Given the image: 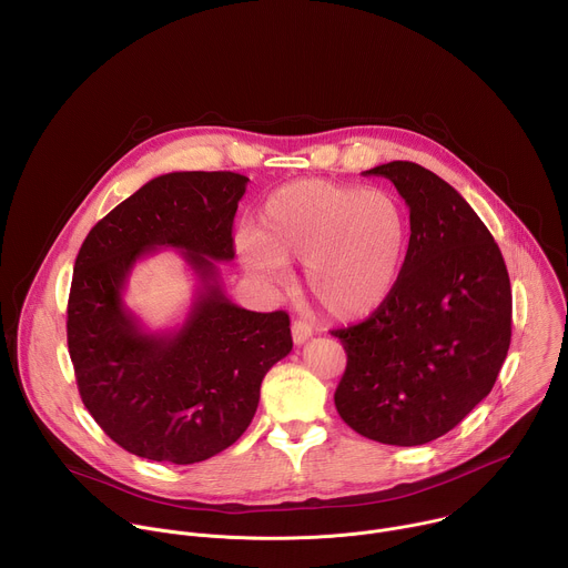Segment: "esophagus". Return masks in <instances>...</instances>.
Masks as SVG:
<instances>
[{"label":"esophagus","instance_id":"esophagus-1","mask_svg":"<svg viewBox=\"0 0 568 568\" xmlns=\"http://www.w3.org/2000/svg\"><path fill=\"white\" fill-rule=\"evenodd\" d=\"M310 337H312V326H310V323L296 318V321L292 323V339H294V344L301 346V344H305Z\"/></svg>","mask_w":568,"mask_h":568}]
</instances>
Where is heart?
Returning a JSON list of instances; mask_svg holds the SVG:
<instances>
[{"label": "heart", "instance_id": "obj_1", "mask_svg": "<svg viewBox=\"0 0 568 568\" xmlns=\"http://www.w3.org/2000/svg\"><path fill=\"white\" fill-rule=\"evenodd\" d=\"M407 245L409 217L395 195L326 180L276 189L256 231L237 235L242 263L267 281L305 263L310 294L337 318L366 316L390 296Z\"/></svg>", "mask_w": 568, "mask_h": 568}]
</instances>
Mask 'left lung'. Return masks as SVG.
<instances>
[{
    "mask_svg": "<svg viewBox=\"0 0 568 568\" xmlns=\"http://www.w3.org/2000/svg\"><path fill=\"white\" fill-rule=\"evenodd\" d=\"M364 175L393 182L412 237L390 296L333 331L348 357L335 407L371 440L425 445L493 390L513 335L510 278L493 233L445 180L414 161Z\"/></svg>",
    "mask_w": 568,
    "mask_h": 568,
    "instance_id": "1",
    "label": "left lung"
}]
</instances>
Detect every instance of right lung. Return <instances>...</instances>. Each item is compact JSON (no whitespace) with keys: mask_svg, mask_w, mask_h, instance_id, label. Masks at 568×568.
<instances>
[{"mask_svg":"<svg viewBox=\"0 0 568 568\" xmlns=\"http://www.w3.org/2000/svg\"><path fill=\"white\" fill-rule=\"evenodd\" d=\"M250 178L169 173L150 180L88 233L67 303V344L80 397L125 452L191 465L250 427L267 371L292 351L283 310L231 303L217 263L233 258V217ZM175 246L201 278L187 321L145 334L122 303L131 267Z\"/></svg>","mask_w":568,"mask_h":568,"instance_id":"1","label":"right lung"}]
</instances>
